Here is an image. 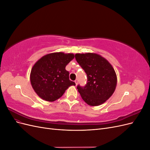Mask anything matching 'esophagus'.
Listing matches in <instances>:
<instances>
[{"instance_id": "1", "label": "esophagus", "mask_w": 150, "mask_h": 150, "mask_svg": "<svg viewBox=\"0 0 150 150\" xmlns=\"http://www.w3.org/2000/svg\"><path fill=\"white\" fill-rule=\"evenodd\" d=\"M74 82H75V83H76V86L78 85V79H76V80L74 81Z\"/></svg>"}]
</instances>
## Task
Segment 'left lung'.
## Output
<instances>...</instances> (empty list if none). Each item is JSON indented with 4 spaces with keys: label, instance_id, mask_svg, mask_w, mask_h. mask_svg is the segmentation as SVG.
<instances>
[{
    "label": "left lung",
    "instance_id": "1",
    "mask_svg": "<svg viewBox=\"0 0 150 150\" xmlns=\"http://www.w3.org/2000/svg\"><path fill=\"white\" fill-rule=\"evenodd\" d=\"M75 58L87 74L88 83L77 89L88 105L99 106L114 93L117 76L112 65L105 58L96 53H77Z\"/></svg>",
    "mask_w": 150,
    "mask_h": 150
}]
</instances>
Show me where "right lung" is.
<instances>
[{
    "instance_id": "obj_1",
    "label": "right lung",
    "mask_w": 150,
    "mask_h": 150,
    "mask_svg": "<svg viewBox=\"0 0 150 150\" xmlns=\"http://www.w3.org/2000/svg\"><path fill=\"white\" fill-rule=\"evenodd\" d=\"M74 57V54L62 52L46 54L32 67L30 81L35 93L44 100L52 102L61 98L71 86L69 72L66 66Z\"/></svg>"
}]
</instances>
